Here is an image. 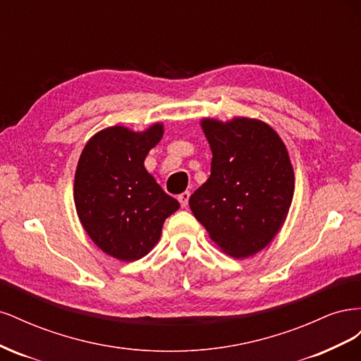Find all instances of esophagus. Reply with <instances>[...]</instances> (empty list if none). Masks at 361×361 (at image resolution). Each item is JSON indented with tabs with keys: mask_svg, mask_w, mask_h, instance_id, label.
<instances>
[{
	"mask_svg": "<svg viewBox=\"0 0 361 361\" xmlns=\"http://www.w3.org/2000/svg\"><path fill=\"white\" fill-rule=\"evenodd\" d=\"M190 192L188 191H183L182 194H179V197H178V200H179V203H180V206L182 207H187L188 206V202H190Z\"/></svg>",
	"mask_w": 361,
	"mask_h": 361,
	"instance_id": "34e87169",
	"label": "esophagus"
}]
</instances>
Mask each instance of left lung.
<instances>
[{"mask_svg": "<svg viewBox=\"0 0 361 361\" xmlns=\"http://www.w3.org/2000/svg\"><path fill=\"white\" fill-rule=\"evenodd\" d=\"M211 176L190 197L194 216L236 259L256 255L277 235L293 197V170L277 133L255 118H204Z\"/></svg>", "mask_w": 361, "mask_h": 361, "instance_id": "8db88e82", "label": "left lung"}]
</instances>
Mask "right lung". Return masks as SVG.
Listing matches in <instances>:
<instances>
[{
  "label": "right lung",
  "mask_w": 361,
  "mask_h": 361,
  "mask_svg": "<svg viewBox=\"0 0 361 361\" xmlns=\"http://www.w3.org/2000/svg\"><path fill=\"white\" fill-rule=\"evenodd\" d=\"M162 133L161 123L145 133L106 128L89 140L80 157L73 185L76 212L92 241L118 260L147 255L166 218L180 207L145 169Z\"/></svg>",
  "instance_id": "1"
}]
</instances>
